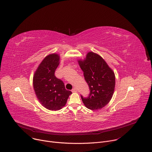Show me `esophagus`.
I'll use <instances>...</instances> for the list:
<instances>
[{
	"mask_svg": "<svg viewBox=\"0 0 152 152\" xmlns=\"http://www.w3.org/2000/svg\"><path fill=\"white\" fill-rule=\"evenodd\" d=\"M77 89L75 88H74L72 89V92H77Z\"/></svg>",
	"mask_w": 152,
	"mask_h": 152,
	"instance_id": "34e87169",
	"label": "esophagus"
}]
</instances>
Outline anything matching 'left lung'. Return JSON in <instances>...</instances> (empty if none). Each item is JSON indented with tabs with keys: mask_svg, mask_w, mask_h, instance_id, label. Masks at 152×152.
Returning a JSON list of instances; mask_svg holds the SVG:
<instances>
[{
	"mask_svg": "<svg viewBox=\"0 0 152 152\" xmlns=\"http://www.w3.org/2000/svg\"><path fill=\"white\" fill-rule=\"evenodd\" d=\"M78 63L90 90L87 97L81 95L84 104L93 110L104 107L114 92V72L102 57L92 52L87 54L85 60H79Z\"/></svg>",
	"mask_w": 152,
	"mask_h": 152,
	"instance_id": "8db88e82",
	"label": "left lung"
}]
</instances>
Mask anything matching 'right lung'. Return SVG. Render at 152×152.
<instances>
[{
  "mask_svg": "<svg viewBox=\"0 0 152 152\" xmlns=\"http://www.w3.org/2000/svg\"><path fill=\"white\" fill-rule=\"evenodd\" d=\"M59 60L57 54L46 57L33 78L34 89L39 102L45 108L51 110L61 109L72 94L71 91L65 89L63 81L55 75Z\"/></svg>",
  "mask_w": 152,
  "mask_h": 152,
  "instance_id": "add662e5",
  "label": "right lung"
}]
</instances>
